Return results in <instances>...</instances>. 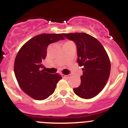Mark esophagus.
Masks as SVG:
<instances>
[{
    "instance_id": "esophagus-1",
    "label": "esophagus",
    "mask_w": 128,
    "mask_h": 128,
    "mask_svg": "<svg viewBox=\"0 0 128 128\" xmlns=\"http://www.w3.org/2000/svg\"><path fill=\"white\" fill-rule=\"evenodd\" d=\"M62 76L63 77H66V78H69V77H70V75H66V74H62Z\"/></svg>"
}]
</instances>
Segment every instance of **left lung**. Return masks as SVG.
Returning <instances> with one entry per match:
<instances>
[{
    "label": "left lung",
    "instance_id": "obj_1",
    "mask_svg": "<svg viewBox=\"0 0 128 128\" xmlns=\"http://www.w3.org/2000/svg\"><path fill=\"white\" fill-rule=\"evenodd\" d=\"M76 45L77 62L82 66L81 84L73 88L84 99L95 97L103 89L110 76V62L104 47L98 40L86 33L63 34Z\"/></svg>",
    "mask_w": 128,
    "mask_h": 128
}]
</instances>
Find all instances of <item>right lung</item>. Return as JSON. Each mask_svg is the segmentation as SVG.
I'll return each instance as SVG.
<instances>
[{"label": "right lung", "instance_id": "right-lung-1", "mask_svg": "<svg viewBox=\"0 0 128 128\" xmlns=\"http://www.w3.org/2000/svg\"><path fill=\"white\" fill-rule=\"evenodd\" d=\"M64 40L62 34H40L25 43L17 54L14 74L22 90L32 98L45 100L55 91L62 77L42 70V61L46 56L48 46Z\"/></svg>", "mask_w": 128, "mask_h": 128}]
</instances>
